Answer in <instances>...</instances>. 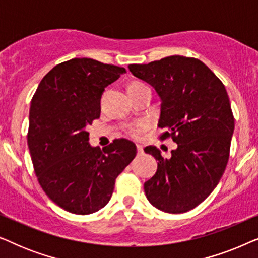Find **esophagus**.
<instances>
[{
    "mask_svg": "<svg viewBox=\"0 0 258 258\" xmlns=\"http://www.w3.org/2000/svg\"><path fill=\"white\" fill-rule=\"evenodd\" d=\"M136 147H137V151H139L140 154H142V153H143V147L141 146V144H137Z\"/></svg>",
    "mask_w": 258,
    "mask_h": 258,
    "instance_id": "1",
    "label": "esophagus"
}]
</instances>
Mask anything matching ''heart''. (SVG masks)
Returning a JSON list of instances; mask_svg holds the SVG:
<instances>
[{"label":"heart","mask_w":258,"mask_h":258,"mask_svg":"<svg viewBox=\"0 0 258 258\" xmlns=\"http://www.w3.org/2000/svg\"><path fill=\"white\" fill-rule=\"evenodd\" d=\"M140 87H143V84H141V83H133V84H130V86L128 87V90L137 89V88H140ZM143 128H144L143 123H137V124H133V125L129 126L128 133L130 134V135H133V136H137V135H140V133L142 132Z\"/></svg>","instance_id":"1"}]
</instances>
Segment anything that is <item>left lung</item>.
<instances>
[{
    "instance_id": "left-lung-1",
    "label": "left lung",
    "mask_w": 258,
    "mask_h": 258,
    "mask_svg": "<svg viewBox=\"0 0 258 258\" xmlns=\"http://www.w3.org/2000/svg\"><path fill=\"white\" fill-rule=\"evenodd\" d=\"M128 68L160 97L161 139L177 143L169 158L156 147L144 148L158 161L156 174L144 183L147 199L164 213H186L210 195L227 167L235 128L227 90L194 57L174 55Z\"/></svg>"
}]
</instances>
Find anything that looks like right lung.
<instances>
[{
    "label": "right lung",
    "mask_w": 258,
    "mask_h": 258,
    "mask_svg": "<svg viewBox=\"0 0 258 258\" xmlns=\"http://www.w3.org/2000/svg\"><path fill=\"white\" fill-rule=\"evenodd\" d=\"M125 73L93 58H72L42 79L31 100L28 147L35 174L49 199L72 214L102 209L116 177L136 156V146L124 139L102 150L91 147L87 132L100 117L104 88Z\"/></svg>",
    "instance_id": "1"
}]
</instances>
